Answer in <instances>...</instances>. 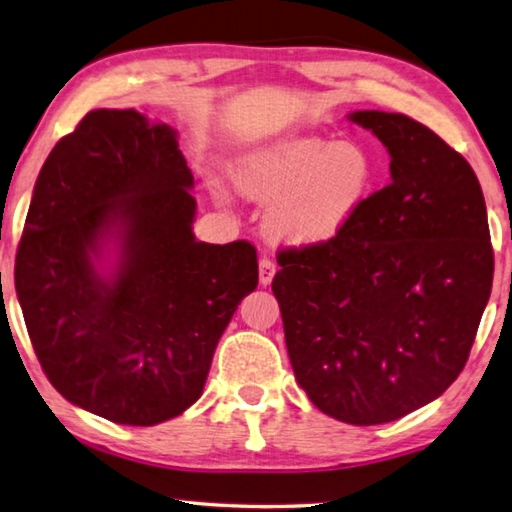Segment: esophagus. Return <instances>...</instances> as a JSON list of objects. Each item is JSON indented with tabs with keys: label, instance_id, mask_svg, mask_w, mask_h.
Segmentation results:
<instances>
[{
	"label": "esophagus",
	"instance_id": "34e87169",
	"mask_svg": "<svg viewBox=\"0 0 512 512\" xmlns=\"http://www.w3.org/2000/svg\"><path fill=\"white\" fill-rule=\"evenodd\" d=\"M273 275H275V264L273 259L268 257H262L259 259V284L262 286H268L273 282Z\"/></svg>",
	"mask_w": 512,
	"mask_h": 512
}]
</instances>
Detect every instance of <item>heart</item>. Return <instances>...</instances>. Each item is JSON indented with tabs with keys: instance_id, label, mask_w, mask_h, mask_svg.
<instances>
[{
	"instance_id": "heart-1",
	"label": "heart",
	"mask_w": 512,
	"mask_h": 512,
	"mask_svg": "<svg viewBox=\"0 0 512 512\" xmlns=\"http://www.w3.org/2000/svg\"><path fill=\"white\" fill-rule=\"evenodd\" d=\"M232 181L248 199L273 201L266 226L275 239L313 246L356 219L376 188L378 163L360 143L293 136L241 154Z\"/></svg>"
}]
</instances>
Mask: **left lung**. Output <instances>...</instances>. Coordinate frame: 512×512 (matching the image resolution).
<instances>
[{"label": "left lung", "instance_id": "left-lung-1", "mask_svg": "<svg viewBox=\"0 0 512 512\" xmlns=\"http://www.w3.org/2000/svg\"><path fill=\"white\" fill-rule=\"evenodd\" d=\"M387 147L392 181L329 241L277 253L288 358L320 412L396 421L439 398L466 367L492 255L470 163L405 114L353 111Z\"/></svg>", "mask_w": 512, "mask_h": 512}]
</instances>
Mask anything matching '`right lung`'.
I'll return each instance as SVG.
<instances>
[{"instance_id": "1", "label": "right lung", "mask_w": 512, "mask_h": 512, "mask_svg": "<svg viewBox=\"0 0 512 512\" xmlns=\"http://www.w3.org/2000/svg\"><path fill=\"white\" fill-rule=\"evenodd\" d=\"M170 125L94 109L35 181L15 288L35 356L69 403L156 425L197 401L237 304L257 288L250 241L203 244ZM114 240L109 278L93 264Z\"/></svg>"}]
</instances>
